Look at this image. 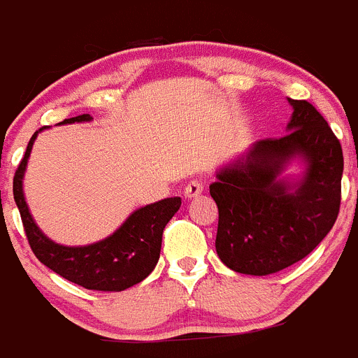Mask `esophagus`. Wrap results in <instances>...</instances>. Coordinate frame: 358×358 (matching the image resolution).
Returning a JSON list of instances; mask_svg holds the SVG:
<instances>
[{"label": "esophagus", "instance_id": "1", "mask_svg": "<svg viewBox=\"0 0 358 358\" xmlns=\"http://www.w3.org/2000/svg\"><path fill=\"white\" fill-rule=\"evenodd\" d=\"M204 190V183L201 180H192V182L187 183L185 187V197L187 199H192V197H197Z\"/></svg>", "mask_w": 358, "mask_h": 358}]
</instances>
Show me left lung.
Segmentation results:
<instances>
[{
  "label": "left lung",
  "instance_id": "1",
  "mask_svg": "<svg viewBox=\"0 0 358 358\" xmlns=\"http://www.w3.org/2000/svg\"><path fill=\"white\" fill-rule=\"evenodd\" d=\"M294 106L289 133L253 145L218 173L210 194L218 206L215 248L232 271L264 276L310 255L334 225L341 204L343 150L327 120L306 99ZM294 155L308 161L301 185L275 182Z\"/></svg>",
  "mask_w": 358,
  "mask_h": 358
}]
</instances>
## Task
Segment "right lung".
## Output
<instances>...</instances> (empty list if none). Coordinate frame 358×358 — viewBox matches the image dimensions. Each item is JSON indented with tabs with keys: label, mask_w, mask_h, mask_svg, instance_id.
Segmentation results:
<instances>
[{
	"label": "right lung",
	"mask_w": 358,
	"mask_h": 358,
	"mask_svg": "<svg viewBox=\"0 0 358 358\" xmlns=\"http://www.w3.org/2000/svg\"><path fill=\"white\" fill-rule=\"evenodd\" d=\"M91 119L89 113H83L64 119L61 124L87 122ZM36 134L38 131L31 136L26 154L13 176V199L20 211L24 232L36 259L68 282L89 290L120 292L147 278L159 260L166 224L178 211L182 199L168 197L140 208L120 225L119 231L94 245H57L36 227L22 194L24 169Z\"/></svg>",
	"instance_id": "1"
}]
</instances>
